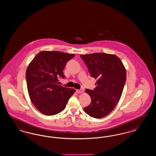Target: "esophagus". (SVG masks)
I'll list each match as a JSON object with an SVG mask.
<instances>
[{"label":"esophagus","mask_w":156,"mask_h":156,"mask_svg":"<svg viewBox=\"0 0 156 156\" xmlns=\"http://www.w3.org/2000/svg\"><path fill=\"white\" fill-rule=\"evenodd\" d=\"M76 92L78 93H82L83 92V90L82 89H78V90H76Z\"/></svg>","instance_id":"1"}]
</instances>
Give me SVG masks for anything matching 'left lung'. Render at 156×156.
I'll return each mask as SVG.
<instances>
[{
	"label": "left lung",
	"mask_w": 156,
	"mask_h": 156,
	"mask_svg": "<svg viewBox=\"0 0 156 156\" xmlns=\"http://www.w3.org/2000/svg\"><path fill=\"white\" fill-rule=\"evenodd\" d=\"M80 56L90 76L97 80L93 90H85L91 102L84 111L92 118H102L113 111L120 99L126 80V69L115 55L100 52Z\"/></svg>",
	"instance_id": "left-lung-1"
}]
</instances>
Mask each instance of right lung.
<instances>
[{
  "mask_svg": "<svg viewBox=\"0 0 156 156\" xmlns=\"http://www.w3.org/2000/svg\"><path fill=\"white\" fill-rule=\"evenodd\" d=\"M74 54L43 51L27 66L26 79L29 96L33 104L44 115L52 116L64 110L75 89L58 85L64 78L63 70Z\"/></svg>",
  "mask_w": 156,
  "mask_h": 156,
  "instance_id": "right-lung-1",
  "label": "right lung"
}]
</instances>
